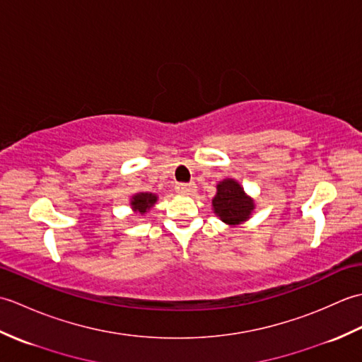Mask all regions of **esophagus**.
Returning <instances> with one entry per match:
<instances>
[{
	"mask_svg": "<svg viewBox=\"0 0 362 362\" xmlns=\"http://www.w3.org/2000/svg\"><path fill=\"white\" fill-rule=\"evenodd\" d=\"M177 191H179L180 194H193L196 191V185L194 183H180V185H177Z\"/></svg>",
	"mask_w": 362,
	"mask_h": 362,
	"instance_id": "obj_1",
	"label": "esophagus"
}]
</instances>
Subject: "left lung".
<instances>
[{
	"label": "left lung",
	"mask_w": 362,
	"mask_h": 362,
	"mask_svg": "<svg viewBox=\"0 0 362 362\" xmlns=\"http://www.w3.org/2000/svg\"><path fill=\"white\" fill-rule=\"evenodd\" d=\"M213 211L228 227H236L249 221L255 201L245 193L241 183L235 179H224L216 185V196L211 201Z\"/></svg>",
	"instance_id": "obj_1"
}]
</instances>
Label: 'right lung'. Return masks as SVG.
Returning a JSON list of instances; mask_svg holds the SVG:
<instances>
[{
	"mask_svg": "<svg viewBox=\"0 0 362 362\" xmlns=\"http://www.w3.org/2000/svg\"><path fill=\"white\" fill-rule=\"evenodd\" d=\"M158 201V196L153 193H144V191H140V193H135L132 197H130V209H132L134 213L138 214H146L148 213L156 202Z\"/></svg>",
	"mask_w": 362,
	"mask_h": 362,
	"instance_id": "right-lung-1",
	"label": "right lung"
}]
</instances>
